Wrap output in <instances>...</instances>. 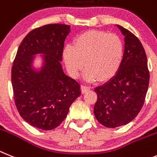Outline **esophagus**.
<instances>
[{"label": "esophagus", "instance_id": "34e87169", "mask_svg": "<svg viewBox=\"0 0 157 157\" xmlns=\"http://www.w3.org/2000/svg\"><path fill=\"white\" fill-rule=\"evenodd\" d=\"M90 89H91V88H90L89 86H87V85H81V92H82V93H85L86 92L89 91Z\"/></svg>", "mask_w": 157, "mask_h": 157}]
</instances>
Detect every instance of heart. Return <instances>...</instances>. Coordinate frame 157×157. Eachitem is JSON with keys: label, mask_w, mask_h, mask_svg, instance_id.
Listing matches in <instances>:
<instances>
[{"label": "heart", "mask_w": 157, "mask_h": 157, "mask_svg": "<svg viewBox=\"0 0 157 157\" xmlns=\"http://www.w3.org/2000/svg\"><path fill=\"white\" fill-rule=\"evenodd\" d=\"M123 52V43L117 35L88 31L78 35L73 46H65L62 57L71 77H78L84 65L87 80L104 81L117 73Z\"/></svg>", "instance_id": "heart-1"}]
</instances>
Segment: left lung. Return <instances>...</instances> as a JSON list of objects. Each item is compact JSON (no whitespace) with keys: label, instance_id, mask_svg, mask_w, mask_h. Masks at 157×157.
<instances>
[{"label":"left lung","instance_id":"obj_1","mask_svg":"<svg viewBox=\"0 0 157 157\" xmlns=\"http://www.w3.org/2000/svg\"><path fill=\"white\" fill-rule=\"evenodd\" d=\"M125 36L122 64L114 77L94 89V114L108 128L124 126L136 118L144 105L149 83L147 57L142 44L129 30L117 25Z\"/></svg>","mask_w":157,"mask_h":157}]
</instances>
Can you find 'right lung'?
<instances>
[{"label": "right lung", "instance_id": "right-lung-1", "mask_svg": "<svg viewBox=\"0 0 157 157\" xmlns=\"http://www.w3.org/2000/svg\"><path fill=\"white\" fill-rule=\"evenodd\" d=\"M70 26L53 24L30 31L20 43L12 67L14 101L20 116L34 127L50 130L67 116L81 94L80 84L62 69L64 42ZM43 53L39 71L32 68L33 56Z\"/></svg>", "mask_w": 157, "mask_h": 157}]
</instances>
